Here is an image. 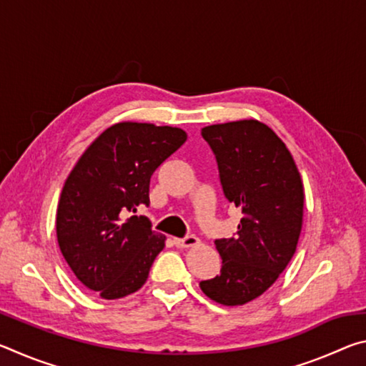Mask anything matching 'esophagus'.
Here are the masks:
<instances>
[{
	"label": "esophagus",
	"mask_w": 366,
	"mask_h": 366,
	"mask_svg": "<svg viewBox=\"0 0 366 366\" xmlns=\"http://www.w3.org/2000/svg\"><path fill=\"white\" fill-rule=\"evenodd\" d=\"M200 240L195 235H185L182 239H174V245L177 247H184V249H187V247H194L197 245Z\"/></svg>",
	"instance_id": "esophagus-1"
}]
</instances>
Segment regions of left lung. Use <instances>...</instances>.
Masks as SVG:
<instances>
[{
  "label": "left lung",
  "mask_w": 366,
  "mask_h": 366,
  "mask_svg": "<svg viewBox=\"0 0 366 366\" xmlns=\"http://www.w3.org/2000/svg\"><path fill=\"white\" fill-rule=\"evenodd\" d=\"M224 197L242 209L232 237L216 239L218 276L200 289L221 305H244L268 290L292 259L302 231L303 185L282 140L258 121L202 129Z\"/></svg>",
  "instance_id": "obj_1"
}]
</instances>
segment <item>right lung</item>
Returning <instances> with one entry per match:
<instances>
[{
    "instance_id": "add662e5",
    "label": "right lung",
    "mask_w": 366,
    "mask_h": 366,
    "mask_svg": "<svg viewBox=\"0 0 366 366\" xmlns=\"http://www.w3.org/2000/svg\"><path fill=\"white\" fill-rule=\"evenodd\" d=\"M185 140L177 127L114 124L66 179L56 213L59 249L77 280L103 299L139 290L163 250L164 235L134 213L150 205L153 172Z\"/></svg>"
}]
</instances>
